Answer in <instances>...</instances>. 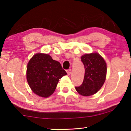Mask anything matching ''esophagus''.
I'll return each instance as SVG.
<instances>
[{"label":"esophagus","mask_w":131,"mask_h":131,"mask_svg":"<svg viewBox=\"0 0 131 131\" xmlns=\"http://www.w3.org/2000/svg\"><path fill=\"white\" fill-rule=\"evenodd\" d=\"M67 73L68 75H70L71 74V70H67Z\"/></svg>","instance_id":"obj_1"}]
</instances>
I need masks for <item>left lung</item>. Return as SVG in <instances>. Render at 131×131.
I'll list each match as a JSON object with an SVG mask.
<instances>
[{
    "label": "left lung",
    "mask_w": 131,
    "mask_h": 131,
    "mask_svg": "<svg viewBox=\"0 0 131 131\" xmlns=\"http://www.w3.org/2000/svg\"><path fill=\"white\" fill-rule=\"evenodd\" d=\"M81 61L85 69L84 80L81 85L75 87L81 95L91 96L100 90L105 81L107 67L106 62L97 53L81 56Z\"/></svg>",
    "instance_id": "1"
}]
</instances>
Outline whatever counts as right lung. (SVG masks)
Returning a JSON list of instances; mask_svg holds the SVG:
<instances>
[{"instance_id":"add662e5","label":"right lung","mask_w":131,"mask_h":131,"mask_svg":"<svg viewBox=\"0 0 131 131\" xmlns=\"http://www.w3.org/2000/svg\"><path fill=\"white\" fill-rule=\"evenodd\" d=\"M66 74L61 64L48 54H36L27 66L28 84L34 93L41 97H47L51 95L59 79Z\"/></svg>"}]
</instances>
